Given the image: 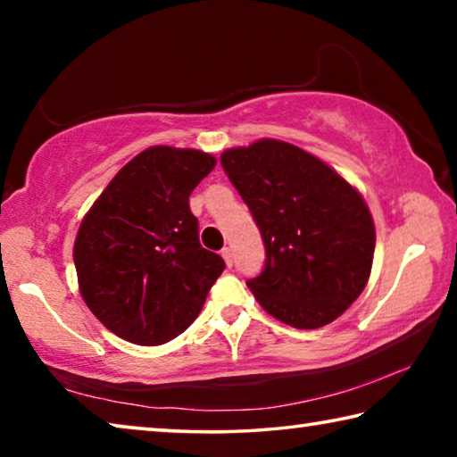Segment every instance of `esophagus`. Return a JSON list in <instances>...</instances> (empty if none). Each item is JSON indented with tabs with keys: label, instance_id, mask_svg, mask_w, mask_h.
Here are the masks:
<instances>
[{
	"label": "esophagus",
	"instance_id": "1",
	"mask_svg": "<svg viewBox=\"0 0 457 457\" xmlns=\"http://www.w3.org/2000/svg\"><path fill=\"white\" fill-rule=\"evenodd\" d=\"M221 258L226 260V266H228V268L234 266V253H231V247H223V250H221Z\"/></svg>",
	"mask_w": 457,
	"mask_h": 457
}]
</instances>
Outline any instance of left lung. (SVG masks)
Segmentation results:
<instances>
[{
	"label": "left lung",
	"instance_id": "8db88e82",
	"mask_svg": "<svg viewBox=\"0 0 457 457\" xmlns=\"http://www.w3.org/2000/svg\"><path fill=\"white\" fill-rule=\"evenodd\" d=\"M221 167L264 239V270L245 282L260 306L304 330L338 319L373 266L375 223L361 193L276 138L223 151Z\"/></svg>",
	"mask_w": 457,
	"mask_h": 457
}]
</instances>
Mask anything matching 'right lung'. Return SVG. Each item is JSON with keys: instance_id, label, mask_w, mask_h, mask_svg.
Returning a JSON list of instances; mask_svg holds the SVG:
<instances>
[{"instance_id": "1", "label": "right lung", "mask_w": 457, "mask_h": 457, "mask_svg": "<svg viewBox=\"0 0 457 457\" xmlns=\"http://www.w3.org/2000/svg\"><path fill=\"white\" fill-rule=\"evenodd\" d=\"M215 167L195 149L151 146L84 215L74 266L92 314L129 343L163 345L189 327L226 268L199 244L189 195Z\"/></svg>"}]
</instances>
